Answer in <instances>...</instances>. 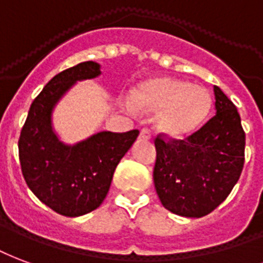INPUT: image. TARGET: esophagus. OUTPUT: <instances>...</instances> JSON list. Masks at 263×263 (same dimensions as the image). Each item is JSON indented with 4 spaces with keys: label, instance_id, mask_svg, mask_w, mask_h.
Returning a JSON list of instances; mask_svg holds the SVG:
<instances>
[{
    "label": "esophagus",
    "instance_id": "1",
    "mask_svg": "<svg viewBox=\"0 0 263 263\" xmlns=\"http://www.w3.org/2000/svg\"><path fill=\"white\" fill-rule=\"evenodd\" d=\"M140 139L141 140H150L151 139V133L148 129H141L140 132Z\"/></svg>",
    "mask_w": 263,
    "mask_h": 263
}]
</instances>
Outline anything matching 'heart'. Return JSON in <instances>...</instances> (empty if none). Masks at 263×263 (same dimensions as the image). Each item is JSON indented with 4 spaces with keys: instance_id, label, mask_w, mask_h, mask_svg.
<instances>
[{
    "instance_id": "obj_1",
    "label": "heart",
    "mask_w": 263,
    "mask_h": 263,
    "mask_svg": "<svg viewBox=\"0 0 263 263\" xmlns=\"http://www.w3.org/2000/svg\"><path fill=\"white\" fill-rule=\"evenodd\" d=\"M134 108L158 112L155 127L168 137L181 139L195 133L212 110L208 89L172 77H158L140 84L132 95Z\"/></svg>"
}]
</instances>
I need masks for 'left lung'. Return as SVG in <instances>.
Listing matches in <instances>:
<instances>
[{
    "instance_id": "obj_1",
    "label": "left lung",
    "mask_w": 263,
    "mask_h": 263,
    "mask_svg": "<svg viewBox=\"0 0 263 263\" xmlns=\"http://www.w3.org/2000/svg\"><path fill=\"white\" fill-rule=\"evenodd\" d=\"M216 115L185 140H154V185L162 206L183 217H203L226 200L244 166L239 113L214 85Z\"/></svg>"
}]
</instances>
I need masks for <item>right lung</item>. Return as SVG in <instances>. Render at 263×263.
I'll return each mask as SVG.
<instances>
[{
    "instance_id": "obj_1",
    "label": "right lung",
    "mask_w": 263,
    "mask_h": 263,
    "mask_svg": "<svg viewBox=\"0 0 263 263\" xmlns=\"http://www.w3.org/2000/svg\"><path fill=\"white\" fill-rule=\"evenodd\" d=\"M99 74L98 63L85 61L53 77L30 105L18 141L26 185L40 202L67 217H78L101 206L113 172L139 136V130L99 132L70 145L55 134L51 113L57 102L77 81Z\"/></svg>"
}]
</instances>
